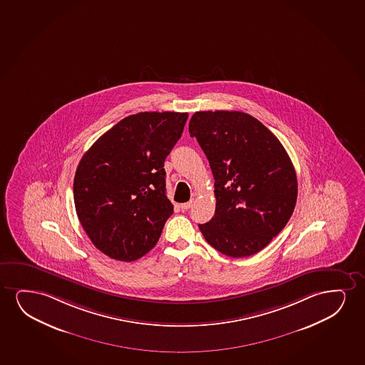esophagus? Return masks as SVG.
I'll return each instance as SVG.
<instances>
[{
  "instance_id": "34e87169",
  "label": "esophagus",
  "mask_w": 365,
  "mask_h": 365,
  "mask_svg": "<svg viewBox=\"0 0 365 365\" xmlns=\"http://www.w3.org/2000/svg\"><path fill=\"white\" fill-rule=\"evenodd\" d=\"M192 204H193V200H190L188 203L180 204V209L182 210H188L192 207Z\"/></svg>"
}]
</instances>
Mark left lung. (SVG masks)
<instances>
[{
    "instance_id": "obj_1",
    "label": "left lung",
    "mask_w": 365,
    "mask_h": 365,
    "mask_svg": "<svg viewBox=\"0 0 365 365\" xmlns=\"http://www.w3.org/2000/svg\"><path fill=\"white\" fill-rule=\"evenodd\" d=\"M213 172L215 214L199 229L230 257L262 250L294 213L297 177L279 138L240 111H197L190 121Z\"/></svg>"
}]
</instances>
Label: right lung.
<instances>
[{"instance_id": "1", "label": "right lung", "mask_w": 365, "mask_h": 365, "mask_svg": "<svg viewBox=\"0 0 365 365\" xmlns=\"http://www.w3.org/2000/svg\"><path fill=\"white\" fill-rule=\"evenodd\" d=\"M187 113H138L123 118L84 153L74 203L95 247L120 261L156 245L173 214L165 160L183 133Z\"/></svg>"}]
</instances>
